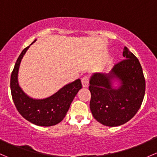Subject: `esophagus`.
<instances>
[{
  "label": "esophagus",
  "instance_id": "34e87169",
  "mask_svg": "<svg viewBox=\"0 0 157 157\" xmlns=\"http://www.w3.org/2000/svg\"><path fill=\"white\" fill-rule=\"evenodd\" d=\"M89 81H90V80H89V77L87 76H84V77L81 79L82 86H83V87H87L89 86Z\"/></svg>",
  "mask_w": 157,
  "mask_h": 157
}]
</instances>
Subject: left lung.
<instances>
[{
	"mask_svg": "<svg viewBox=\"0 0 157 157\" xmlns=\"http://www.w3.org/2000/svg\"><path fill=\"white\" fill-rule=\"evenodd\" d=\"M125 59L117 63L109 74L95 73L90 80V107L97 121L109 127L119 126L131 120L140 108L145 94V78L137 57L124 47ZM120 87L112 86L113 80Z\"/></svg>",
	"mask_w": 157,
	"mask_h": 157,
	"instance_id": "left-lung-1",
	"label": "left lung"
}]
</instances>
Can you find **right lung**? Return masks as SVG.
Segmentation results:
<instances>
[{"label":"right lung","mask_w":157,"mask_h":157,"mask_svg":"<svg viewBox=\"0 0 157 157\" xmlns=\"http://www.w3.org/2000/svg\"><path fill=\"white\" fill-rule=\"evenodd\" d=\"M35 42L36 40L32 44ZM29 46L25 48L21 52L11 74L10 90L13 101L20 115L29 122L45 127L55 125L65 117L73 99L82 88L81 81L77 79L45 99L30 98L20 87L17 80L20 62Z\"/></svg>","instance_id":"obj_1"}]
</instances>
